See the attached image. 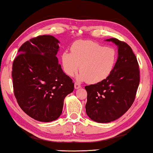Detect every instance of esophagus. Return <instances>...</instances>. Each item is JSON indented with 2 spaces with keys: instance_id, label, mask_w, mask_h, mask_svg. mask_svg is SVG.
<instances>
[{
  "instance_id": "esophagus-1",
  "label": "esophagus",
  "mask_w": 153,
  "mask_h": 153,
  "mask_svg": "<svg viewBox=\"0 0 153 153\" xmlns=\"http://www.w3.org/2000/svg\"><path fill=\"white\" fill-rule=\"evenodd\" d=\"M75 89H79V88H81V86H80V84H79L78 83H77V82H76L75 83Z\"/></svg>"
}]
</instances>
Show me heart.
Instances as JSON below:
<instances>
[{"mask_svg":"<svg viewBox=\"0 0 153 153\" xmlns=\"http://www.w3.org/2000/svg\"><path fill=\"white\" fill-rule=\"evenodd\" d=\"M117 61V51L94 41L79 40L71 46V53L65 51L61 55L63 71L73 76L80 68L77 79L97 84L110 76Z\"/></svg>","mask_w":153,"mask_h":153,"instance_id":"b5f03b06","label":"heart"}]
</instances>
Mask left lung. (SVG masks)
I'll return each mask as SVG.
<instances>
[{
    "instance_id": "obj_1",
    "label": "left lung",
    "mask_w": 153,
    "mask_h": 153,
    "mask_svg": "<svg viewBox=\"0 0 153 153\" xmlns=\"http://www.w3.org/2000/svg\"><path fill=\"white\" fill-rule=\"evenodd\" d=\"M117 46V61L107 79L85 87L87 91L86 112L92 120L109 123L127 112L135 99L140 83L137 59L128 44L116 38L106 40Z\"/></svg>"
}]
</instances>
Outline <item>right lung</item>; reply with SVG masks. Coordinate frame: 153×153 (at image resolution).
Masks as SVG:
<instances>
[{"mask_svg": "<svg viewBox=\"0 0 153 153\" xmlns=\"http://www.w3.org/2000/svg\"><path fill=\"white\" fill-rule=\"evenodd\" d=\"M59 41L40 36L23 44L13 63L14 94L21 108L34 120L51 122L60 117L64 99L74 83L56 55Z\"/></svg>", "mask_w": 153, "mask_h": 153, "instance_id": "right-lung-1", "label": "right lung"}]
</instances>
